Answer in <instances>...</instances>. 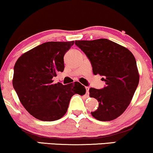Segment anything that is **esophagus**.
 <instances>
[{
	"label": "esophagus",
	"instance_id": "esophagus-1",
	"mask_svg": "<svg viewBox=\"0 0 153 153\" xmlns=\"http://www.w3.org/2000/svg\"><path fill=\"white\" fill-rule=\"evenodd\" d=\"M85 89H86V96H88L89 95V87H85Z\"/></svg>",
	"mask_w": 153,
	"mask_h": 153
}]
</instances>
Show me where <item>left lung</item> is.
Masks as SVG:
<instances>
[{
    "label": "left lung",
    "instance_id": "1",
    "mask_svg": "<svg viewBox=\"0 0 153 153\" xmlns=\"http://www.w3.org/2000/svg\"><path fill=\"white\" fill-rule=\"evenodd\" d=\"M75 44L88 58L94 74H99L106 82L101 89H89L91 97L99 103L91 114L99 121L115 119L127 109L138 86L140 76L134 55L107 39L75 41Z\"/></svg>",
    "mask_w": 153,
    "mask_h": 153
}]
</instances>
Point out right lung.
Here are the masks:
<instances>
[{"mask_svg": "<svg viewBox=\"0 0 153 153\" xmlns=\"http://www.w3.org/2000/svg\"><path fill=\"white\" fill-rule=\"evenodd\" d=\"M72 42H48L22 54L13 68V86L21 103L35 118L52 122L66 114L72 96L84 95L80 82L63 85L52 78L65 68L64 56Z\"/></svg>", "mask_w": 153, "mask_h": 153, "instance_id": "1", "label": "right lung"}]
</instances>
